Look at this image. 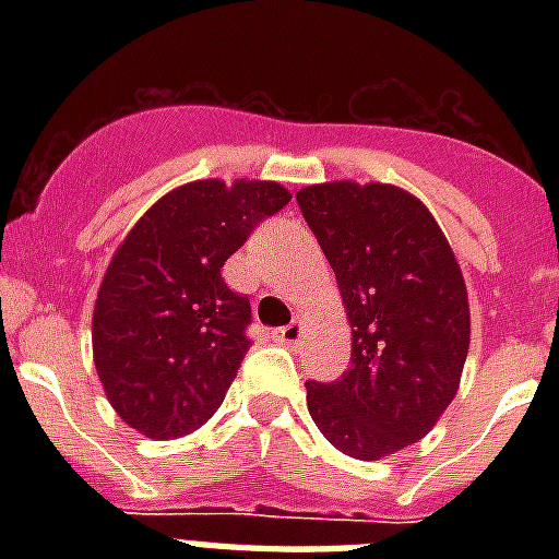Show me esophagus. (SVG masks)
<instances>
[{
  "label": "esophagus",
  "mask_w": 559,
  "mask_h": 559,
  "mask_svg": "<svg viewBox=\"0 0 559 559\" xmlns=\"http://www.w3.org/2000/svg\"><path fill=\"white\" fill-rule=\"evenodd\" d=\"M305 333H307V324L301 322V319H296V322L287 324V328L275 331V336H278V342H287V345H298V342L305 340Z\"/></svg>",
  "instance_id": "obj_1"
}]
</instances>
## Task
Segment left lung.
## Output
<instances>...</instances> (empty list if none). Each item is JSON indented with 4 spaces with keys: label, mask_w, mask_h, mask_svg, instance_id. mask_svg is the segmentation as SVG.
I'll use <instances>...</instances> for the list:
<instances>
[{
    "label": "left lung",
    "mask_w": 559,
    "mask_h": 559,
    "mask_svg": "<svg viewBox=\"0 0 559 559\" xmlns=\"http://www.w3.org/2000/svg\"><path fill=\"white\" fill-rule=\"evenodd\" d=\"M296 200L350 324V368L307 382V408L336 450L380 461L432 432L459 394L467 284L432 211L406 188L333 179Z\"/></svg>",
    "instance_id": "1"
}]
</instances>
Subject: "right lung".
I'll return each instance as SVG.
<instances>
[{
  "label": "right lung",
  "mask_w": 559,
  "mask_h": 559,
  "mask_svg": "<svg viewBox=\"0 0 559 559\" xmlns=\"http://www.w3.org/2000/svg\"><path fill=\"white\" fill-rule=\"evenodd\" d=\"M289 197L270 179H197L153 202L118 243L92 310V359L130 429L174 441L226 400L252 310L219 270Z\"/></svg>",
  "instance_id": "right-lung-1"
}]
</instances>
